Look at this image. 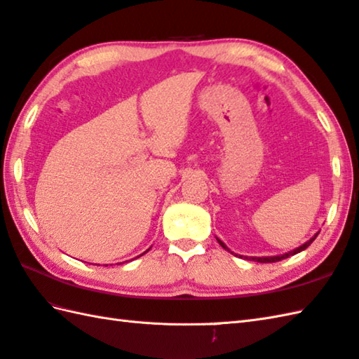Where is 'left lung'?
<instances>
[{"label": "left lung", "mask_w": 359, "mask_h": 359, "mask_svg": "<svg viewBox=\"0 0 359 359\" xmlns=\"http://www.w3.org/2000/svg\"><path fill=\"white\" fill-rule=\"evenodd\" d=\"M319 233H316L313 238H311L310 241H307L306 243H302L301 247H297V248H294L293 251H288V253H285V255H280V256H270V257H245V259H250V261H255V262H262V264H266V262H278V261H282V259H287V257H290V256H293V255H296V253H301L302 250H306L311 242H313L315 239H316V236H318ZM217 242L220 243V245H222V248H225V250H228V247L225 245V243L220 241V239H217ZM230 251V250H228ZM238 256V255H236ZM239 257H243V256H239Z\"/></svg>", "instance_id": "1"}]
</instances>
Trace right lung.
Returning a JSON list of instances; mask_svg holds the SVG:
<instances>
[{"instance_id": "add662e5", "label": "right lung", "mask_w": 359, "mask_h": 359, "mask_svg": "<svg viewBox=\"0 0 359 359\" xmlns=\"http://www.w3.org/2000/svg\"><path fill=\"white\" fill-rule=\"evenodd\" d=\"M147 251H148V250H147ZM147 251H144V253H147ZM144 253H142V255H144ZM142 255H140V256H142Z\"/></svg>"}]
</instances>
